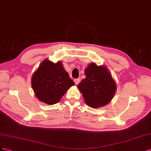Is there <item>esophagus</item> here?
<instances>
[{
  "mask_svg": "<svg viewBox=\"0 0 151 151\" xmlns=\"http://www.w3.org/2000/svg\"><path fill=\"white\" fill-rule=\"evenodd\" d=\"M74 81H75V85H78L79 83H80V78H77V79H75V80H74Z\"/></svg>",
  "mask_w": 151,
  "mask_h": 151,
  "instance_id": "esophagus-1",
  "label": "esophagus"
}]
</instances>
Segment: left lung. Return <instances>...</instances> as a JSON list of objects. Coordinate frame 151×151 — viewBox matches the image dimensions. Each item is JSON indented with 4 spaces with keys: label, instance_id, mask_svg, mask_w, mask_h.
Wrapping results in <instances>:
<instances>
[{
    "label": "left lung",
    "instance_id": "8db88e82",
    "mask_svg": "<svg viewBox=\"0 0 151 151\" xmlns=\"http://www.w3.org/2000/svg\"><path fill=\"white\" fill-rule=\"evenodd\" d=\"M85 78L78 88L85 102L92 108L103 107L111 101L116 92V83L106 66L91 63L85 69Z\"/></svg>",
    "mask_w": 151,
    "mask_h": 151
}]
</instances>
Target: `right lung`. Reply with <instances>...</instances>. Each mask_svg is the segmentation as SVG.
Segmentation results:
<instances>
[{"mask_svg": "<svg viewBox=\"0 0 151 151\" xmlns=\"http://www.w3.org/2000/svg\"><path fill=\"white\" fill-rule=\"evenodd\" d=\"M32 87L36 97L47 104L59 102L75 83L64 70L61 61H43L32 76Z\"/></svg>", "mask_w": 151, "mask_h": 151, "instance_id": "right-lung-1", "label": "right lung"}]
</instances>
